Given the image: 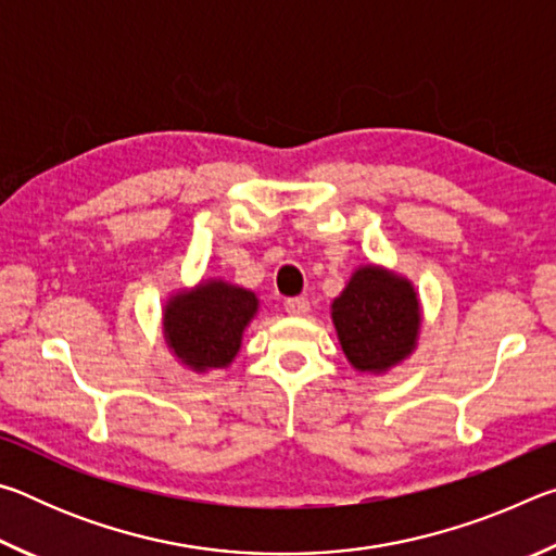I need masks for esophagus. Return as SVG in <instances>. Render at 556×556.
I'll list each match as a JSON object with an SVG mask.
<instances>
[{
    "instance_id": "obj_1",
    "label": "esophagus",
    "mask_w": 556,
    "mask_h": 556,
    "mask_svg": "<svg viewBox=\"0 0 556 556\" xmlns=\"http://www.w3.org/2000/svg\"><path fill=\"white\" fill-rule=\"evenodd\" d=\"M285 308L291 316H304L308 312V301L304 296H291L285 301Z\"/></svg>"
}]
</instances>
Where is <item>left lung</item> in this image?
Here are the masks:
<instances>
[{"mask_svg":"<svg viewBox=\"0 0 556 556\" xmlns=\"http://www.w3.org/2000/svg\"><path fill=\"white\" fill-rule=\"evenodd\" d=\"M338 341L357 372H384L402 363L421 326L412 281L375 265L357 267L331 304Z\"/></svg>","mask_w":556,"mask_h":556,"instance_id":"8db88e82","label":"left lung"}]
</instances>
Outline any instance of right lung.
I'll return each instance as SVG.
<instances>
[{"mask_svg": "<svg viewBox=\"0 0 556 556\" xmlns=\"http://www.w3.org/2000/svg\"><path fill=\"white\" fill-rule=\"evenodd\" d=\"M257 306L255 291L208 279L166 301L164 338L178 361L195 372L228 368Z\"/></svg>", "mask_w": 556, "mask_h": 556, "instance_id": "add662e5", "label": "right lung"}]
</instances>
